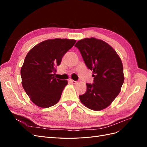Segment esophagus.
I'll list each match as a JSON object with an SVG mask.
<instances>
[{
	"label": "esophagus",
	"instance_id": "1",
	"mask_svg": "<svg viewBox=\"0 0 147 147\" xmlns=\"http://www.w3.org/2000/svg\"><path fill=\"white\" fill-rule=\"evenodd\" d=\"M69 82H70V83H72V84H77V81L73 80L72 79H70V80H69Z\"/></svg>",
	"mask_w": 147,
	"mask_h": 147
}]
</instances>
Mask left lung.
<instances>
[{"label": "left lung", "instance_id": "8db88e82", "mask_svg": "<svg viewBox=\"0 0 147 147\" xmlns=\"http://www.w3.org/2000/svg\"><path fill=\"white\" fill-rule=\"evenodd\" d=\"M75 47L80 51L88 68L92 70L94 77L93 84L86 83V91L79 96L80 99L91 110H103L121 91L124 80L121 60L107 43L94 37L80 40Z\"/></svg>", "mask_w": 147, "mask_h": 147}]
</instances>
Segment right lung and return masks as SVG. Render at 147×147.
<instances>
[{"instance_id": "obj_1", "label": "right lung", "mask_w": 147, "mask_h": 147, "mask_svg": "<svg viewBox=\"0 0 147 147\" xmlns=\"http://www.w3.org/2000/svg\"><path fill=\"white\" fill-rule=\"evenodd\" d=\"M75 42L67 38L48 39L28 52L21 69V83L34 104L48 108L59 102L67 81L55 77L56 67Z\"/></svg>"}]
</instances>
